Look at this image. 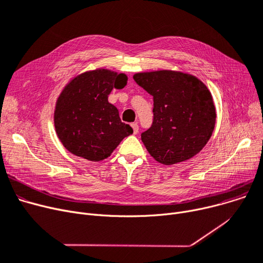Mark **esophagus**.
I'll use <instances>...</instances> for the list:
<instances>
[{"instance_id":"1","label":"esophagus","mask_w":263,"mask_h":263,"mask_svg":"<svg viewBox=\"0 0 263 263\" xmlns=\"http://www.w3.org/2000/svg\"><path fill=\"white\" fill-rule=\"evenodd\" d=\"M131 126H132V128H133V133H134V134L139 133V124H137V122H133V123L131 124Z\"/></svg>"}]
</instances>
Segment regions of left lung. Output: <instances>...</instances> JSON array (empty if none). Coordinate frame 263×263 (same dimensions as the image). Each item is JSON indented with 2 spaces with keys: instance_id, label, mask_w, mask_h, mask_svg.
I'll return each mask as SVG.
<instances>
[{
  "instance_id": "1",
  "label": "left lung",
  "mask_w": 263,
  "mask_h": 263,
  "mask_svg": "<svg viewBox=\"0 0 263 263\" xmlns=\"http://www.w3.org/2000/svg\"><path fill=\"white\" fill-rule=\"evenodd\" d=\"M133 79L154 96V122L142 133L149 155L173 165L200 153L216 122L212 95L203 82L176 70L139 72Z\"/></svg>"
}]
</instances>
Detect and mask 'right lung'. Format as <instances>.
<instances>
[{
	"label": "right lung",
	"mask_w": 263,
	"mask_h": 263,
	"mask_svg": "<svg viewBox=\"0 0 263 263\" xmlns=\"http://www.w3.org/2000/svg\"><path fill=\"white\" fill-rule=\"evenodd\" d=\"M128 77L105 68L77 74L64 86L55 103L54 128L63 146L88 161L107 159L126 136L133 133L121 122L107 98L113 88L127 85Z\"/></svg>",
	"instance_id": "add662e5"
}]
</instances>
